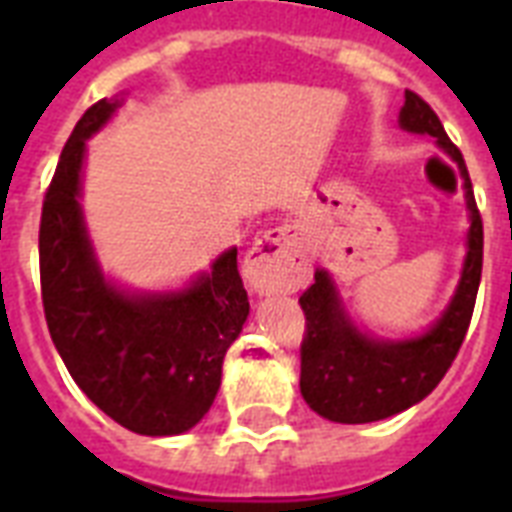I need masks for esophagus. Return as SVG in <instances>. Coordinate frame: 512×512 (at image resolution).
Listing matches in <instances>:
<instances>
[{"mask_svg": "<svg viewBox=\"0 0 512 512\" xmlns=\"http://www.w3.org/2000/svg\"><path fill=\"white\" fill-rule=\"evenodd\" d=\"M247 276L257 292L300 287L308 276V260L297 228L276 225L260 233L247 252Z\"/></svg>", "mask_w": 512, "mask_h": 512, "instance_id": "1", "label": "esophagus"}]
</instances>
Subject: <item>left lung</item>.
Here are the masks:
<instances>
[{
    "instance_id": "obj_1",
    "label": "left lung",
    "mask_w": 512,
    "mask_h": 512,
    "mask_svg": "<svg viewBox=\"0 0 512 512\" xmlns=\"http://www.w3.org/2000/svg\"><path fill=\"white\" fill-rule=\"evenodd\" d=\"M401 127L438 138V146L449 151L465 177V199L470 209L468 257L462 268L460 287L452 305L417 340L382 342L361 335L342 313L337 292L324 271L300 295L305 313V335L300 342V390L313 412L332 422L361 425L385 420L390 414L422 401L460 353L476 308L481 268H484V220L478 212L473 183L460 148L446 135L436 111L406 90L401 108Z\"/></svg>"
}]
</instances>
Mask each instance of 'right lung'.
Listing matches in <instances>:
<instances>
[{
    "mask_svg": "<svg viewBox=\"0 0 512 512\" xmlns=\"http://www.w3.org/2000/svg\"><path fill=\"white\" fill-rule=\"evenodd\" d=\"M119 100H98L76 122L44 193L39 279L50 337L68 374L122 428L177 436L209 412L225 350L239 337L249 300L236 249L177 295L130 297L100 273L79 209L84 140Z\"/></svg>",
    "mask_w": 512,
    "mask_h": 512,
    "instance_id": "obj_1",
    "label": "right lung"
}]
</instances>
